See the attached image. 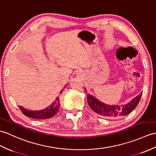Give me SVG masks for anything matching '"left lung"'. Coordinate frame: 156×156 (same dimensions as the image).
Here are the masks:
<instances>
[{
  "label": "left lung",
  "instance_id": "left-lung-1",
  "mask_svg": "<svg viewBox=\"0 0 156 156\" xmlns=\"http://www.w3.org/2000/svg\"><path fill=\"white\" fill-rule=\"evenodd\" d=\"M85 91L86 92H87L86 89ZM142 95V92L133 98L128 104L122 105V106L107 105L100 102L90 94H87V98H88L87 102L92 110L103 117H123L129 114L135 109L140 102Z\"/></svg>",
  "mask_w": 156,
  "mask_h": 156
}]
</instances>
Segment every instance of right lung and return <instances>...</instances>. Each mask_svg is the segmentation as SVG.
<instances>
[{
	"label": "right lung",
	"instance_id": "right-lung-1",
	"mask_svg": "<svg viewBox=\"0 0 156 156\" xmlns=\"http://www.w3.org/2000/svg\"><path fill=\"white\" fill-rule=\"evenodd\" d=\"M62 91L63 90H62L60 92ZM19 108L23 114L27 115V117L37 119H46L52 118L58 112L60 108V102L58 98H56V100L50 106L45 108V109L38 111L28 110L27 109H25V108L22 106H19Z\"/></svg>",
	"mask_w": 156,
	"mask_h": 156
}]
</instances>
